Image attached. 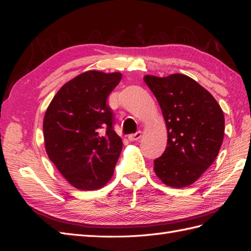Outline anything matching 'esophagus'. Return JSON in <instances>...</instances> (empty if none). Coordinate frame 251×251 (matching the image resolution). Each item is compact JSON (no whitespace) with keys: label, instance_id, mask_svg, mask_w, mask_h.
Here are the masks:
<instances>
[{"label":"esophagus","instance_id":"esophagus-1","mask_svg":"<svg viewBox=\"0 0 251 251\" xmlns=\"http://www.w3.org/2000/svg\"><path fill=\"white\" fill-rule=\"evenodd\" d=\"M142 132L141 131H137L136 134H131L128 136V140L129 141H138L141 138Z\"/></svg>","mask_w":251,"mask_h":251}]
</instances>
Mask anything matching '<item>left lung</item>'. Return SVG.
I'll return each instance as SVG.
<instances>
[{
	"label": "left lung",
	"mask_w": 251,
	"mask_h": 251,
	"mask_svg": "<svg viewBox=\"0 0 251 251\" xmlns=\"http://www.w3.org/2000/svg\"><path fill=\"white\" fill-rule=\"evenodd\" d=\"M146 84L161 106L167 129V147L154 161L164 184L185 188L215 162L225 137V115L207 89L180 73L146 75Z\"/></svg>",
	"instance_id": "left-lung-1"
}]
</instances>
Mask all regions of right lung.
Here are the masks:
<instances>
[{
    "mask_svg": "<svg viewBox=\"0 0 251 251\" xmlns=\"http://www.w3.org/2000/svg\"><path fill=\"white\" fill-rule=\"evenodd\" d=\"M122 73L90 70L58 90L43 121L45 150L62 177L82 191L109 182L123 148L106 104Z\"/></svg>",
    "mask_w": 251,
    "mask_h": 251,
    "instance_id": "1",
    "label": "right lung"
}]
</instances>
